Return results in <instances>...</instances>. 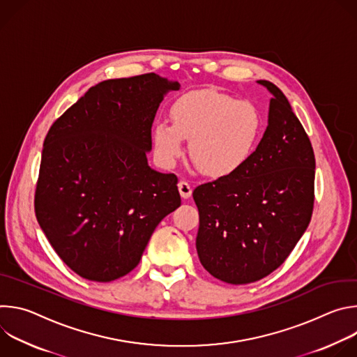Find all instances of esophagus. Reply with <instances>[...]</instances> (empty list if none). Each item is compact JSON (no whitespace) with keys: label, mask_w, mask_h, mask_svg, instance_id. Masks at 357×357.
<instances>
[{"label":"esophagus","mask_w":357,"mask_h":357,"mask_svg":"<svg viewBox=\"0 0 357 357\" xmlns=\"http://www.w3.org/2000/svg\"><path fill=\"white\" fill-rule=\"evenodd\" d=\"M178 189H179L181 196H182L183 199L190 197V195H192V186H190V183H189L188 181H181V182L178 183Z\"/></svg>","instance_id":"1"}]
</instances>
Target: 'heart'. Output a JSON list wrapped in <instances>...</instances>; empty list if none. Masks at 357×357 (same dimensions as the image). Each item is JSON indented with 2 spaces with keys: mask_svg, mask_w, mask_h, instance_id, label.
I'll use <instances>...</instances> for the list:
<instances>
[{
  "mask_svg": "<svg viewBox=\"0 0 357 357\" xmlns=\"http://www.w3.org/2000/svg\"><path fill=\"white\" fill-rule=\"evenodd\" d=\"M172 126L154 130L155 155L171 168L183 155V141L197 168L212 178L238 172L256 152L263 134V117L251 101L218 91H195L179 98L171 110Z\"/></svg>",
  "mask_w": 357,
  "mask_h": 357,
  "instance_id": "heart-1",
  "label": "heart"
}]
</instances>
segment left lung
Segmentation results:
<instances>
[{
    "label": "left lung",
    "instance_id": "8db88e82",
    "mask_svg": "<svg viewBox=\"0 0 357 357\" xmlns=\"http://www.w3.org/2000/svg\"><path fill=\"white\" fill-rule=\"evenodd\" d=\"M268 126L236 174L193 190L202 266L227 284H250L277 270L307 230L315 200L311 141L284 93L268 80Z\"/></svg>",
    "mask_w": 357,
    "mask_h": 357
}]
</instances>
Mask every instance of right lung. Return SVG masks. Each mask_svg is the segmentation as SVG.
I'll return each mask as SVG.
<instances>
[{
  "label": "right lung",
  "instance_id": "obj_1",
  "mask_svg": "<svg viewBox=\"0 0 357 357\" xmlns=\"http://www.w3.org/2000/svg\"><path fill=\"white\" fill-rule=\"evenodd\" d=\"M155 73L90 87L49 128L35 215L77 275L97 282L132 271L158 223L181 206L178 178L151 169V128L164 94Z\"/></svg>",
  "mask_w": 357,
  "mask_h": 357
}]
</instances>
